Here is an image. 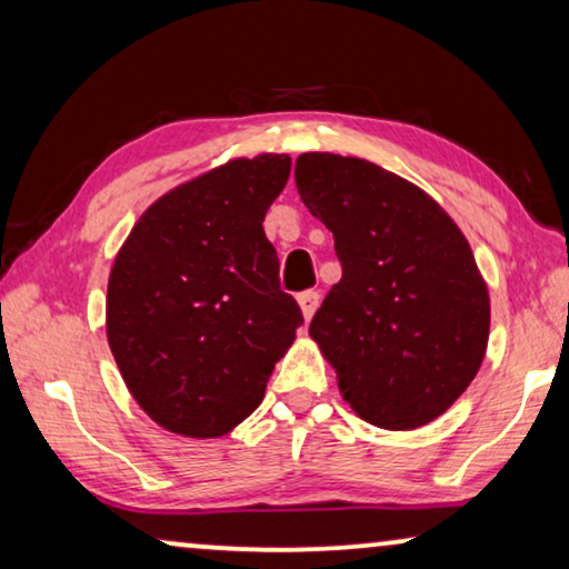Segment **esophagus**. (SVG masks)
I'll return each instance as SVG.
<instances>
[{"instance_id": "obj_1", "label": "esophagus", "mask_w": 569, "mask_h": 569, "mask_svg": "<svg viewBox=\"0 0 569 569\" xmlns=\"http://www.w3.org/2000/svg\"><path fill=\"white\" fill-rule=\"evenodd\" d=\"M299 307H301V315H303V319H309L315 317V311H317V307H319V293L317 291H303V293H299Z\"/></svg>"}]
</instances>
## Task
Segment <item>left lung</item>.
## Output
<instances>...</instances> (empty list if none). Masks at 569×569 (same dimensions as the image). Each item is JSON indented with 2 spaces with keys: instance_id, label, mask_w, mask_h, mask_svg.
I'll use <instances>...</instances> for the list:
<instances>
[{
  "instance_id": "1",
  "label": "left lung",
  "mask_w": 569,
  "mask_h": 569,
  "mask_svg": "<svg viewBox=\"0 0 569 569\" xmlns=\"http://www.w3.org/2000/svg\"><path fill=\"white\" fill-rule=\"evenodd\" d=\"M296 188L342 266L309 325L342 399L387 430L441 418L490 338V293L467 237L426 190L366 159L307 151Z\"/></svg>"
}]
</instances>
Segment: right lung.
I'll return each instance as SVG.
<instances>
[{
    "instance_id": "right-lung-1",
    "label": "right lung",
    "mask_w": 569,
    "mask_h": 569,
    "mask_svg": "<svg viewBox=\"0 0 569 569\" xmlns=\"http://www.w3.org/2000/svg\"><path fill=\"white\" fill-rule=\"evenodd\" d=\"M291 157H239L157 198L108 278V342L128 391L186 438L234 430L303 322L278 286L266 213Z\"/></svg>"
}]
</instances>
